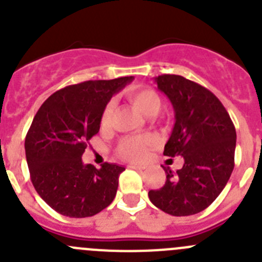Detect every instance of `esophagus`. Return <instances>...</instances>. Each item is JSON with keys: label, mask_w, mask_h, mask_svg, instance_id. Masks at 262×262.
I'll use <instances>...</instances> for the list:
<instances>
[{"label": "esophagus", "mask_w": 262, "mask_h": 262, "mask_svg": "<svg viewBox=\"0 0 262 262\" xmlns=\"http://www.w3.org/2000/svg\"><path fill=\"white\" fill-rule=\"evenodd\" d=\"M129 168H133V170H139V171H141V170H144V168H145V167L144 166H139V164H129Z\"/></svg>", "instance_id": "1"}]
</instances>
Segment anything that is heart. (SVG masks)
<instances>
[{
  "mask_svg": "<svg viewBox=\"0 0 262 262\" xmlns=\"http://www.w3.org/2000/svg\"><path fill=\"white\" fill-rule=\"evenodd\" d=\"M126 96L134 105L138 106L145 116H157L162 108V99L150 87L136 86L127 90ZM114 104L108 101L104 106L100 116V126L108 128L112 123ZM157 144V139L153 135L124 136L117 145V154L121 158L131 162H140L148 154V150Z\"/></svg>",
  "mask_w": 262,
  "mask_h": 262,
  "instance_id": "1",
  "label": "heart"
}]
</instances>
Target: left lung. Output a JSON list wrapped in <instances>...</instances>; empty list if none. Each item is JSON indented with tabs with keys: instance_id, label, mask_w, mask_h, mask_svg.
I'll list each match as a JSON object with an SVG mask.
<instances>
[{
	"instance_id": "left-lung-1",
	"label": "left lung",
	"mask_w": 262,
	"mask_h": 262,
	"mask_svg": "<svg viewBox=\"0 0 262 262\" xmlns=\"http://www.w3.org/2000/svg\"><path fill=\"white\" fill-rule=\"evenodd\" d=\"M156 82L170 99L176 119L163 154L184 157V166L176 172L164 168L166 183L149 191V199L172 216L194 215L217 198L233 172L235 127L206 87L176 74H162Z\"/></svg>"
}]
</instances>
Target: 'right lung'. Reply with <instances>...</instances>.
<instances>
[{
	"mask_svg": "<svg viewBox=\"0 0 262 262\" xmlns=\"http://www.w3.org/2000/svg\"><path fill=\"white\" fill-rule=\"evenodd\" d=\"M134 77L84 81L54 92L41 105L26 136V157L34 189L52 210L68 217H89L106 208L124 167L82 163L90 139L112 96Z\"/></svg>",
	"mask_w": 262,
	"mask_h": 262,
	"instance_id": "1",
	"label": "right lung"
}]
</instances>
